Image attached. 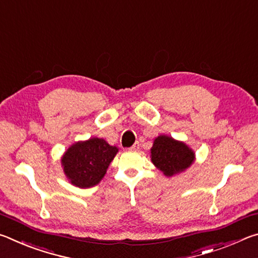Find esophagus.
<instances>
[{"instance_id": "obj_1", "label": "esophagus", "mask_w": 258, "mask_h": 258, "mask_svg": "<svg viewBox=\"0 0 258 258\" xmlns=\"http://www.w3.org/2000/svg\"><path fill=\"white\" fill-rule=\"evenodd\" d=\"M139 146H140V145H139V142H135L134 145L130 148V149H131V150H134V151H137V150H139Z\"/></svg>"}]
</instances>
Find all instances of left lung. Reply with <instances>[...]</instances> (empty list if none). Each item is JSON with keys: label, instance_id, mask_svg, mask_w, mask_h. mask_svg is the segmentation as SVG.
Returning <instances> with one entry per match:
<instances>
[{"label": "left lung", "instance_id": "1", "mask_svg": "<svg viewBox=\"0 0 258 258\" xmlns=\"http://www.w3.org/2000/svg\"><path fill=\"white\" fill-rule=\"evenodd\" d=\"M195 159V154L183 142L160 135L151 148V160L166 176L184 171Z\"/></svg>", "mask_w": 258, "mask_h": 258}]
</instances>
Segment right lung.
Segmentation results:
<instances>
[{
    "label": "right lung",
    "mask_w": 258,
    "mask_h": 258,
    "mask_svg": "<svg viewBox=\"0 0 258 258\" xmlns=\"http://www.w3.org/2000/svg\"><path fill=\"white\" fill-rule=\"evenodd\" d=\"M117 151L116 147L109 146L104 140L93 138L73 145L61 163L74 185L90 187L102 180Z\"/></svg>",
    "instance_id": "right-lung-1"
}]
</instances>
